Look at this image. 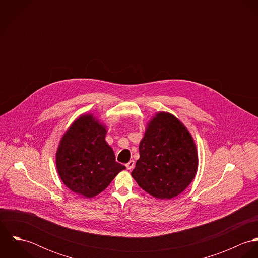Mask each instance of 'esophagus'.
Masks as SVG:
<instances>
[{
  "instance_id": "obj_1",
  "label": "esophagus",
  "mask_w": 258,
  "mask_h": 258,
  "mask_svg": "<svg viewBox=\"0 0 258 258\" xmlns=\"http://www.w3.org/2000/svg\"><path fill=\"white\" fill-rule=\"evenodd\" d=\"M134 166H135V162H134L133 160L129 161V162L126 164V168H127L128 170H132V169L134 168Z\"/></svg>"
}]
</instances>
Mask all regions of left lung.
Instances as JSON below:
<instances>
[{"label": "left lung", "mask_w": 258, "mask_h": 258, "mask_svg": "<svg viewBox=\"0 0 258 258\" xmlns=\"http://www.w3.org/2000/svg\"><path fill=\"white\" fill-rule=\"evenodd\" d=\"M139 153L131 176L156 199L179 196L196 177L199 157L195 140L183 122L169 112H157L149 120Z\"/></svg>", "instance_id": "1"}]
</instances>
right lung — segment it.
Instances as JSON below:
<instances>
[{"label": "right lung", "instance_id": "right-lung-1", "mask_svg": "<svg viewBox=\"0 0 258 258\" xmlns=\"http://www.w3.org/2000/svg\"><path fill=\"white\" fill-rule=\"evenodd\" d=\"M106 134L107 127L96 116L81 114L64 131L56 150L60 180L72 191L87 199L103 191L126 169L115 161Z\"/></svg>", "mask_w": 258, "mask_h": 258}]
</instances>
